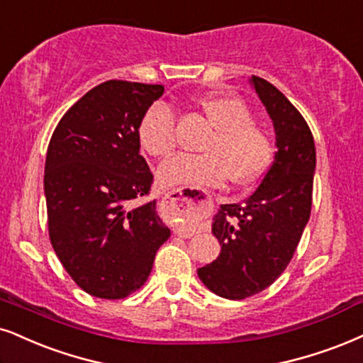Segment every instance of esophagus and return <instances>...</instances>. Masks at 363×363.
Returning <instances> with one entry per match:
<instances>
[{
	"label": "esophagus",
	"instance_id": "1",
	"mask_svg": "<svg viewBox=\"0 0 363 363\" xmlns=\"http://www.w3.org/2000/svg\"><path fill=\"white\" fill-rule=\"evenodd\" d=\"M164 202L168 203L169 208L178 210V212H190V210H199L203 212L205 208L212 203V199L208 195L199 194L195 191H185V190H172L164 195ZM174 234L180 237H191L194 230L190 229H174Z\"/></svg>",
	"mask_w": 363,
	"mask_h": 363
}]
</instances>
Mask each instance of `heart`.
I'll use <instances>...</instances> for the list:
<instances>
[{"instance_id": "1", "label": "heart", "mask_w": 363, "mask_h": 363, "mask_svg": "<svg viewBox=\"0 0 363 363\" xmlns=\"http://www.w3.org/2000/svg\"><path fill=\"white\" fill-rule=\"evenodd\" d=\"M196 106L216 128L200 156L177 155L161 163V186H217L230 178L235 185L254 182L266 172L272 158L269 134L256 123L242 101L232 96H205ZM143 150L164 158L174 150V114L167 104H155L143 114L138 128Z\"/></svg>"}]
</instances>
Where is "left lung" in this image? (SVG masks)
<instances>
[{"instance_id":"left-lung-1","label":"left lung","mask_w":363,"mask_h":363,"mask_svg":"<svg viewBox=\"0 0 363 363\" xmlns=\"http://www.w3.org/2000/svg\"><path fill=\"white\" fill-rule=\"evenodd\" d=\"M250 86L272 119L277 151L257 189L242 203L220 205L213 217L220 254L196 272L227 299L254 296L283 274L311 213L316 151L310 128L267 80L252 75Z\"/></svg>"}]
</instances>
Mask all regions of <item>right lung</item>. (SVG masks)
Returning a JSON list of instances; mask_svg holds the SVG:
<instances>
[{"label":"right lung","mask_w":363,"mask_h":363,"mask_svg":"<svg viewBox=\"0 0 363 363\" xmlns=\"http://www.w3.org/2000/svg\"><path fill=\"white\" fill-rule=\"evenodd\" d=\"M163 86L107 80L70 107L45 161L48 235L86 293L121 299L146 283L169 229L150 194L153 173L140 155L143 114Z\"/></svg>","instance_id":"right-lung-1"}]
</instances>
